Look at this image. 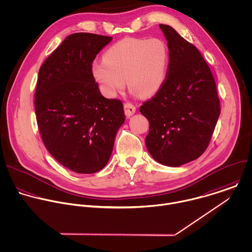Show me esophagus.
Wrapping results in <instances>:
<instances>
[{
  "label": "esophagus",
  "mask_w": 252,
  "mask_h": 252,
  "mask_svg": "<svg viewBox=\"0 0 252 252\" xmlns=\"http://www.w3.org/2000/svg\"><path fill=\"white\" fill-rule=\"evenodd\" d=\"M124 112H125V115L129 117L136 112V107L130 102H125L124 103Z\"/></svg>",
  "instance_id": "1"
}]
</instances>
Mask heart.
I'll list each match as a JSON object with an SVG mask.
<instances>
[{
  "mask_svg": "<svg viewBox=\"0 0 252 252\" xmlns=\"http://www.w3.org/2000/svg\"><path fill=\"white\" fill-rule=\"evenodd\" d=\"M103 62H94L92 73L106 96H114L127 88L141 97L152 96L161 88L166 73L168 51L159 38H124L103 54Z\"/></svg>",
  "mask_w": 252,
  "mask_h": 252,
  "instance_id": "obj_1",
  "label": "heart"
}]
</instances>
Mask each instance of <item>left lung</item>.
Segmentation results:
<instances>
[{
    "label": "left lung",
    "instance_id": "left-lung-1",
    "mask_svg": "<svg viewBox=\"0 0 252 252\" xmlns=\"http://www.w3.org/2000/svg\"><path fill=\"white\" fill-rule=\"evenodd\" d=\"M168 67L159 91L140 106L149 120L146 146L168 166L198 158L208 148L220 113L217 86L199 50L166 25Z\"/></svg>",
    "mask_w": 252,
    "mask_h": 252
}]
</instances>
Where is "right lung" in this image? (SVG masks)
Segmentation results:
<instances>
[{"mask_svg":"<svg viewBox=\"0 0 252 252\" xmlns=\"http://www.w3.org/2000/svg\"><path fill=\"white\" fill-rule=\"evenodd\" d=\"M111 39L73 33L39 69L34 105L43 144L77 173H94L106 165L125 120L121 100L105 98L92 73L94 60Z\"/></svg>","mask_w":252,"mask_h":252,"instance_id":"1","label":"right lung"}]
</instances>
